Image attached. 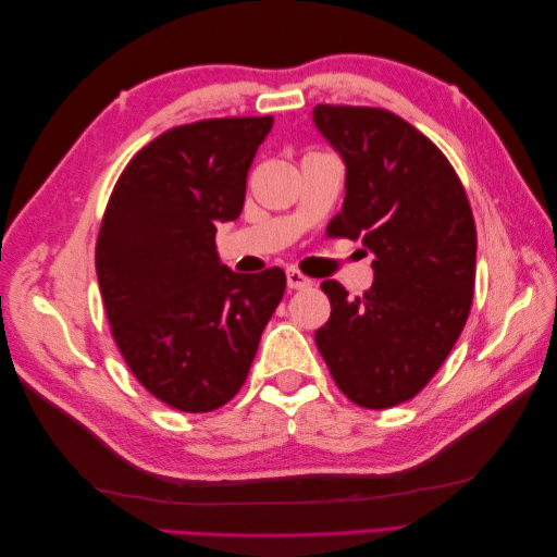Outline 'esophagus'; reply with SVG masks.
Segmentation results:
<instances>
[{"mask_svg":"<svg viewBox=\"0 0 557 557\" xmlns=\"http://www.w3.org/2000/svg\"><path fill=\"white\" fill-rule=\"evenodd\" d=\"M287 285H289V289H306V287L313 285V280L306 277L304 272L289 268V270H287Z\"/></svg>","mask_w":557,"mask_h":557,"instance_id":"34e87169","label":"esophagus"}]
</instances>
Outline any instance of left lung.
Here are the masks:
<instances>
[{"mask_svg": "<svg viewBox=\"0 0 557 557\" xmlns=\"http://www.w3.org/2000/svg\"><path fill=\"white\" fill-rule=\"evenodd\" d=\"M315 126L347 164L333 239H361L375 280L349 299L323 282L333 313L315 330L337 387L363 409L417 397L447 359L474 299L476 224L465 186L431 138L381 108L315 104Z\"/></svg>", "mask_w": 557, "mask_h": 557, "instance_id": "obj_1", "label": "left lung"}]
</instances>
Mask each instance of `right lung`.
Segmentation results:
<instances>
[{
  "mask_svg": "<svg viewBox=\"0 0 557 557\" xmlns=\"http://www.w3.org/2000/svg\"><path fill=\"white\" fill-rule=\"evenodd\" d=\"M272 116L174 126L140 148L104 208L96 270L112 337L136 381L203 413L239 393L287 275L220 263L218 222L239 218Z\"/></svg>",
  "mask_w": 557,
  "mask_h": 557,
  "instance_id": "add662e5",
  "label": "right lung"
}]
</instances>
